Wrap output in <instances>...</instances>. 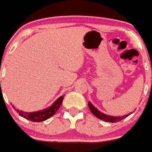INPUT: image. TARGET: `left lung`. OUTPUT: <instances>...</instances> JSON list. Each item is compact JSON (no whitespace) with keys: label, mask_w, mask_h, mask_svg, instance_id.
<instances>
[{"label":"left lung","mask_w":152,"mask_h":152,"mask_svg":"<svg viewBox=\"0 0 152 152\" xmlns=\"http://www.w3.org/2000/svg\"><path fill=\"white\" fill-rule=\"evenodd\" d=\"M88 106L89 108H90V110L91 111V112H92L97 118H98L99 119H102V120L104 121V122H108V123H116V122H119V121H121L122 119H125V118H126L127 116H129V115L132 113V112H129V114H126L125 115L113 116V115H109L104 114L103 112H100L96 107H94V105L92 104V103H91V102H88ZM135 110H136V109H135Z\"/></svg>","instance_id":"left-lung-1"}]
</instances>
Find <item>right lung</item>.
I'll list each match as a JSON object with an SVG mask.
<instances>
[{
    "label": "right lung",
    "mask_w": 152,
    "mask_h": 152,
    "mask_svg": "<svg viewBox=\"0 0 152 152\" xmlns=\"http://www.w3.org/2000/svg\"><path fill=\"white\" fill-rule=\"evenodd\" d=\"M64 96H61L59 97L58 99L55 101L54 103L50 106H49L48 108L43 109L40 111H37V112H23L22 110H18L15 108V106H13V108L16 110V112H18L19 115L25 119H28L29 121H33V122H43V121L47 120L48 119L52 117L57 112V111L58 110L61 104H62L63 102Z\"/></svg>",
    "instance_id": "obj_1"
}]
</instances>
